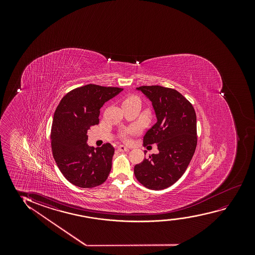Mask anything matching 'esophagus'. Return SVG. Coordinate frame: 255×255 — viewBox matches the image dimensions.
<instances>
[{
    "label": "esophagus",
    "instance_id": "1",
    "mask_svg": "<svg viewBox=\"0 0 255 255\" xmlns=\"http://www.w3.org/2000/svg\"><path fill=\"white\" fill-rule=\"evenodd\" d=\"M118 150H119V151H126V150H128V148L125 146V145H123V144H120V145H119V147H118Z\"/></svg>",
    "mask_w": 255,
    "mask_h": 255
}]
</instances>
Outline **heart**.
Segmentation results:
<instances>
[{
  "label": "heart",
  "instance_id": "obj_1",
  "mask_svg": "<svg viewBox=\"0 0 255 255\" xmlns=\"http://www.w3.org/2000/svg\"><path fill=\"white\" fill-rule=\"evenodd\" d=\"M134 98H137L136 97H134V96H131V97H129V98H126L125 101H129V100H131V99H134ZM124 101V102H125ZM137 132V128L136 127H133V128H130V129H127L125 134H124V136L126 138H127L129 135H131V134H135V133Z\"/></svg>",
  "mask_w": 255,
  "mask_h": 255
}]
</instances>
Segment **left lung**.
Instances as JSON below:
<instances>
[{
    "instance_id": "left-lung-1",
    "label": "left lung",
    "mask_w": 255,
    "mask_h": 255,
    "mask_svg": "<svg viewBox=\"0 0 255 255\" xmlns=\"http://www.w3.org/2000/svg\"><path fill=\"white\" fill-rule=\"evenodd\" d=\"M152 103L157 122L143 136V145L157 144L159 152L134 167L146 188L163 190L181 178L197 146V118L192 104L178 91L159 85L140 86Z\"/></svg>"
}]
</instances>
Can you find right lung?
I'll list each match as a JSON object with an SVG mask.
<instances>
[{"instance_id":"1","label":"right lung","mask_w":255,"mask_h":255,"mask_svg":"<svg viewBox=\"0 0 255 255\" xmlns=\"http://www.w3.org/2000/svg\"><path fill=\"white\" fill-rule=\"evenodd\" d=\"M122 91L87 84L68 92L56 107L50 132L53 157L67 180L78 187H96L108 178L115 149L110 143L89 146L87 131L98 125L105 102Z\"/></svg>"}]
</instances>
